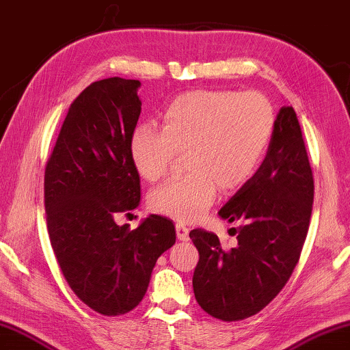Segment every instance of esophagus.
<instances>
[{"label": "esophagus", "instance_id": "1", "mask_svg": "<svg viewBox=\"0 0 350 350\" xmlns=\"http://www.w3.org/2000/svg\"><path fill=\"white\" fill-rule=\"evenodd\" d=\"M188 234H190V229H188V227L184 223H177L176 224L177 240H179V241H188V240H190V237H188Z\"/></svg>", "mask_w": 350, "mask_h": 350}]
</instances>
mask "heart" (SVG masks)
<instances>
[{
  "label": "heart",
  "mask_w": 350,
  "mask_h": 350,
  "mask_svg": "<svg viewBox=\"0 0 350 350\" xmlns=\"http://www.w3.org/2000/svg\"><path fill=\"white\" fill-rule=\"evenodd\" d=\"M275 131V112L258 92L196 90L173 99L162 129L143 123L131 137V157L143 179L163 177L176 152L187 174L154 188L155 212L180 221L202 216L216 193L241 188L263 163Z\"/></svg>",
  "instance_id": "obj_1"
}]
</instances>
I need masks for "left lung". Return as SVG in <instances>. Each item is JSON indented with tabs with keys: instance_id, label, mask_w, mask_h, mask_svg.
<instances>
[{
	"instance_id": "obj_1",
	"label": "left lung",
	"mask_w": 350,
	"mask_h": 350,
	"mask_svg": "<svg viewBox=\"0 0 350 350\" xmlns=\"http://www.w3.org/2000/svg\"><path fill=\"white\" fill-rule=\"evenodd\" d=\"M314 180L295 109L282 107L263 163L230 198L219 216L234 247L212 232H190L199 262L193 291L204 312L221 321L257 314L290 279L301 257L313 208Z\"/></svg>"
}]
</instances>
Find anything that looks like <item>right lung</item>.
Segmentation results:
<instances>
[{
	"mask_svg": "<svg viewBox=\"0 0 350 350\" xmlns=\"http://www.w3.org/2000/svg\"><path fill=\"white\" fill-rule=\"evenodd\" d=\"M140 81L109 77L71 103L45 166L49 241L75 295L104 316L134 310L157 258L176 243L173 221L151 215L134 230L116 213L140 204L131 157Z\"/></svg>",
	"mask_w": 350,
	"mask_h": 350,
	"instance_id": "1",
	"label": "right lung"
}]
</instances>
